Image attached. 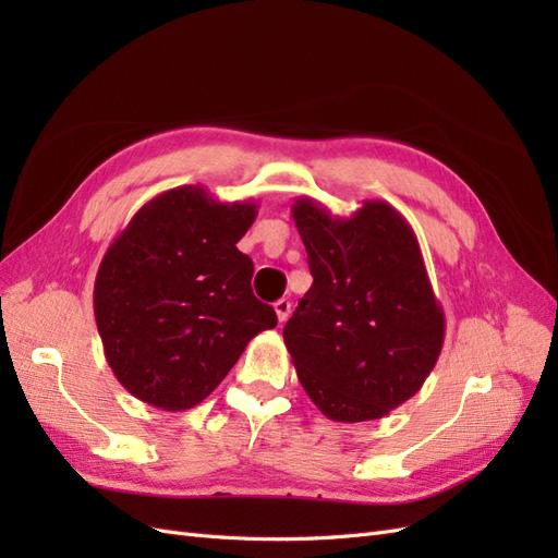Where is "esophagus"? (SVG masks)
I'll use <instances>...</instances> for the list:
<instances>
[{"label": "esophagus", "mask_w": 558, "mask_h": 558, "mask_svg": "<svg viewBox=\"0 0 558 558\" xmlns=\"http://www.w3.org/2000/svg\"><path fill=\"white\" fill-rule=\"evenodd\" d=\"M275 312H277L279 324H286V318L291 316V300H286V298L277 300V302H275Z\"/></svg>", "instance_id": "1"}]
</instances>
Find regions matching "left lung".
<instances>
[{
  "instance_id": "8db88e82",
  "label": "left lung",
  "mask_w": 558,
  "mask_h": 558,
  "mask_svg": "<svg viewBox=\"0 0 558 558\" xmlns=\"http://www.w3.org/2000/svg\"><path fill=\"white\" fill-rule=\"evenodd\" d=\"M291 211L314 277L283 328L298 379L332 421L381 418L424 386L445 342L416 234L384 199L349 218L310 197Z\"/></svg>"
}]
</instances>
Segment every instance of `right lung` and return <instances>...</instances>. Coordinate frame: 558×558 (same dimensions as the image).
<instances>
[{
	"instance_id": "obj_1",
	"label": "right lung",
	"mask_w": 558,
	"mask_h": 558,
	"mask_svg": "<svg viewBox=\"0 0 558 558\" xmlns=\"http://www.w3.org/2000/svg\"><path fill=\"white\" fill-rule=\"evenodd\" d=\"M256 214V202L179 185L148 199L107 248L95 320L109 367L134 398L165 412L195 408L253 337L277 326L238 248Z\"/></svg>"
}]
</instances>
